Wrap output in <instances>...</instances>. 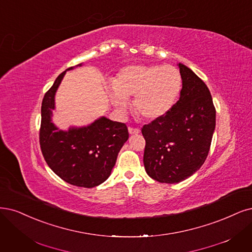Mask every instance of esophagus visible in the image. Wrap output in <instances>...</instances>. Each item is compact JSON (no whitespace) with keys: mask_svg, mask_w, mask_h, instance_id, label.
<instances>
[{"mask_svg":"<svg viewBox=\"0 0 252 252\" xmlns=\"http://www.w3.org/2000/svg\"><path fill=\"white\" fill-rule=\"evenodd\" d=\"M129 133L130 134H138L141 132V130L138 128H133V127H129Z\"/></svg>","mask_w":252,"mask_h":252,"instance_id":"1","label":"esophagus"}]
</instances>
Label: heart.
<instances>
[{
  "label": "heart",
  "instance_id": "heart-1",
  "mask_svg": "<svg viewBox=\"0 0 252 252\" xmlns=\"http://www.w3.org/2000/svg\"><path fill=\"white\" fill-rule=\"evenodd\" d=\"M181 86L180 72L173 65H129L115 79L111 100L120 110H125L126 100L134 98L136 114L146 120H156L171 110Z\"/></svg>",
  "mask_w": 252,
  "mask_h": 252
}]
</instances>
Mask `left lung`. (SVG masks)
Returning a JSON list of instances; mask_svg holds the SVG:
<instances>
[{
    "instance_id": "left-lung-1",
    "label": "left lung",
    "mask_w": 252,
    "mask_h": 252,
    "mask_svg": "<svg viewBox=\"0 0 252 252\" xmlns=\"http://www.w3.org/2000/svg\"><path fill=\"white\" fill-rule=\"evenodd\" d=\"M182 89L171 110L142 128L147 174L176 184L200 169L209 154L216 126L210 90L192 70L179 63Z\"/></svg>"
}]
</instances>
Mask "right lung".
Listing matches in <instances>:
<instances>
[{
	"label": "right lung",
	"instance_id": "obj_1",
	"mask_svg": "<svg viewBox=\"0 0 252 252\" xmlns=\"http://www.w3.org/2000/svg\"><path fill=\"white\" fill-rule=\"evenodd\" d=\"M65 72L56 78L42 99L40 149L48 166L63 180L76 187L94 188L109 177L118 153L129 137L128 128L102 117L88 127L59 130L51 117L55 93Z\"/></svg>",
	"mask_w": 252,
	"mask_h": 252
}]
</instances>
